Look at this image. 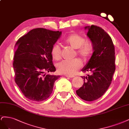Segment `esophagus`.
Returning a JSON list of instances; mask_svg holds the SVG:
<instances>
[{
  "label": "esophagus",
  "instance_id": "obj_1",
  "mask_svg": "<svg viewBox=\"0 0 129 129\" xmlns=\"http://www.w3.org/2000/svg\"><path fill=\"white\" fill-rule=\"evenodd\" d=\"M65 76H66V77H69V78H74V77H75V76H72V75H65Z\"/></svg>",
  "mask_w": 129,
  "mask_h": 129
}]
</instances>
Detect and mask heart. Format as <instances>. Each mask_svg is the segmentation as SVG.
Listing matches in <instances>:
<instances>
[{
  "mask_svg": "<svg viewBox=\"0 0 129 129\" xmlns=\"http://www.w3.org/2000/svg\"><path fill=\"white\" fill-rule=\"evenodd\" d=\"M63 42L66 45L76 49L77 55L84 60L90 58L92 54L93 46L90 42H86L84 37L77 34H73L65 38ZM51 57L55 60L61 58L60 47L57 44L54 45L51 50ZM82 62L79 59L75 58L72 60L62 61L57 65L58 71L61 74L72 75L82 67Z\"/></svg>",
  "mask_w": 129,
  "mask_h": 129,
  "instance_id": "b5f03b06",
  "label": "heart"
}]
</instances>
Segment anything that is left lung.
Returning a JSON list of instances; mask_svg holds the SVG:
<instances>
[{"label": "left lung", "instance_id": "1", "mask_svg": "<svg viewBox=\"0 0 129 129\" xmlns=\"http://www.w3.org/2000/svg\"><path fill=\"white\" fill-rule=\"evenodd\" d=\"M86 28L94 52L82 69L90 73L81 77L84 83L76 93L84 101H93L101 97L111 83L116 70L115 52L111 38L103 29L93 25Z\"/></svg>", "mask_w": 129, "mask_h": 129}]
</instances>
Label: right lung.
<instances>
[{"label": "right lung", "mask_w": 129, "mask_h": 129, "mask_svg": "<svg viewBox=\"0 0 129 129\" xmlns=\"http://www.w3.org/2000/svg\"><path fill=\"white\" fill-rule=\"evenodd\" d=\"M61 32L44 28H35L20 37L16 44L13 61L14 80L24 96L41 102L52 93L54 83L60 76L45 75L54 72L51 50Z\"/></svg>", "instance_id": "right-lung-1"}]
</instances>
